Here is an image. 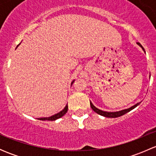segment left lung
Segmentation results:
<instances>
[{"label":"left lung","mask_w":156,"mask_h":156,"mask_svg":"<svg viewBox=\"0 0 156 156\" xmlns=\"http://www.w3.org/2000/svg\"><path fill=\"white\" fill-rule=\"evenodd\" d=\"M137 44L139 45V46L143 49V50H144V52H145V50H144V48H143V46L140 44L137 43ZM149 78H150V75H149ZM140 103H140H136V104H135V105L132 106L131 107H130V108H125V109H123V110H121V111H118V112H106V111H103V110H101V109H100V108H97L95 106H94V105H93V103H91L90 101V104L91 108H92V109L94 110V111L96 113H97V114L100 115H102V116H104V117H107V118H117V117H120V116H122V115H123L126 114L127 112H128L131 111L132 109H133V108H136V106H139Z\"/></svg>","instance_id":"1"}]
</instances>
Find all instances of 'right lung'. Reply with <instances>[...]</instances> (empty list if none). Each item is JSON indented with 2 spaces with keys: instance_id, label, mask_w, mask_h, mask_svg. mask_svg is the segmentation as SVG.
<instances>
[{
  "instance_id": "right-lung-1",
  "label": "right lung",
  "mask_w": 156,
  "mask_h": 156,
  "mask_svg": "<svg viewBox=\"0 0 156 156\" xmlns=\"http://www.w3.org/2000/svg\"><path fill=\"white\" fill-rule=\"evenodd\" d=\"M20 45V44H19ZM18 45V46H19ZM18 46L16 47V48H18ZM75 81V80H73V81L71 82V86H72V84H73V82ZM67 111H68V104L66 105V106L64 107L63 109L62 110V111H60L59 112L56 113V114L50 116V117H46V118H40V119H37L38 120H41V121H45V120H48V121H55L56 120V119H60L61 117H62V116L66 114V113L67 112Z\"/></svg>"
}]
</instances>
